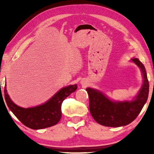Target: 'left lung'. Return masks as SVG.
<instances>
[{
	"mask_svg": "<svg viewBox=\"0 0 154 154\" xmlns=\"http://www.w3.org/2000/svg\"><path fill=\"white\" fill-rule=\"evenodd\" d=\"M131 60L140 68L143 77L142 87L134 100L115 102L100 91L86 88L89 96L90 111L99 124L109 127L126 126L137 118L147 102L149 85L145 66L138 58H132Z\"/></svg>",
	"mask_w": 154,
	"mask_h": 154,
	"instance_id": "left-lung-1",
	"label": "left lung"
}]
</instances>
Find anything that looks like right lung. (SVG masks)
<instances>
[{"instance_id": "right-lung-1", "label": "right lung", "mask_w": 154, "mask_h": 154, "mask_svg": "<svg viewBox=\"0 0 154 154\" xmlns=\"http://www.w3.org/2000/svg\"><path fill=\"white\" fill-rule=\"evenodd\" d=\"M77 88L76 84L64 87L43 105L26 109L14 103L9 98L5 85V99L9 109L24 126L31 129H43L58 123L62 116V102Z\"/></svg>"}]
</instances>
